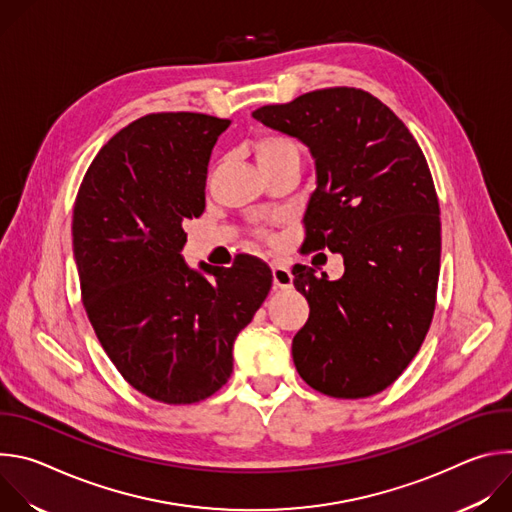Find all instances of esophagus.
<instances>
[{
    "label": "esophagus",
    "instance_id": "obj_1",
    "mask_svg": "<svg viewBox=\"0 0 512 512\" xmlns=\"http://www.w3.org/2000/svg\"><path fill=\"white\" fill-rule=\"evenodd\" d=\"M271 273H273V287L289 289L294 285V275H291L289 267H285L283 263H271Z\"/></svg>",
    "mask_w": 512,
    "mask_h": 512
}]
</instances>
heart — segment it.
<instances>
[{"label": "heart", "mask_w": 512, "mask_h": 512, "mask_svg": "<svg viewBox=\"0 0 512 512\" xmlns=\"http://www.w3.org/2000/svg\"><path fill=\"white\" fill-rule=\"evenodd\" d=\"M249 148L263 176L285 164H300L298 141L277 131H259L249 141Z\"/></svg>", "instance_id": "1"}]
</instances>
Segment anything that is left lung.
<instances>
[{"mask_svg":"<svg viewBox=\"0 0 512 512\" xmlns=\"http://www.w3.org/2000/svg\"><path fill=\"white\" fill-rule=\"evenodd\" d=\"M253 117L310 148L316 190L302 249L344 259L336 281L306 265L291 271L310 304L291 342L296 369L328 397L381 393L417 354L435 310L442 223L425 156L385 103L354 87L312 91Z\"/></svg>","mask_w":512,"mask_h":512,"instance_id":"left-lung-1","label":"left lung"}]
</instances>
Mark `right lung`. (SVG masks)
I'll return each mask as SVG.
<instances>
[{"label": "right lung", "mask_w": 512, "mask_h": 512, "mask_svg": "<svg viewBox=\"0 0 512 512\" xmlns=\"http://www.w3.org/2000/svg\"><path fill=\"white\" fill-rule=\"evenodd\" d=\"M229 119L152 113L95 156L72 210V251L93 330L139 393L198 403L233 373V344L271 289V269L241 255L233 267L190 269L184 223L204 212L206 170Z\"/></svg>", "instance_id": "add662e5"}]
</instances>
